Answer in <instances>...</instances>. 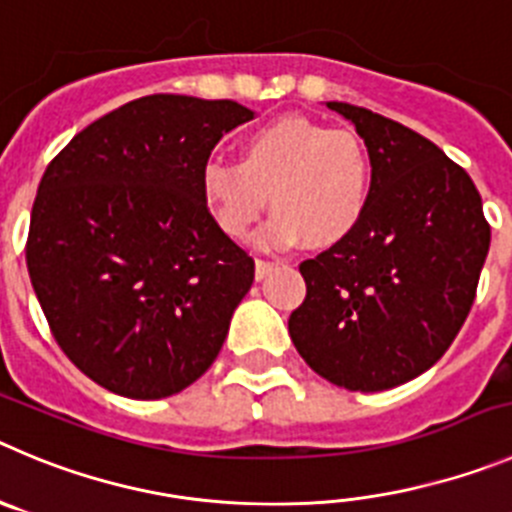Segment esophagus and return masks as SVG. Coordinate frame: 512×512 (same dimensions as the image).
<instances>
[{
	"instance_id": "1",
	"label": "esophagus",
	"mask_w": 512,
	"mask_h": 512,
	"mask_svg": "<svg viewBox=\"0 0 512 512\" xmlns=\"http://www.w3.org/2000/svg\"><path fill=\"white\" fill-rule=\"evenodd\" d=\"M272 267H275V262H270V260H255V278L257 280H262V278H267V272L272 270Z\"/></svg>"
}]
</instances>
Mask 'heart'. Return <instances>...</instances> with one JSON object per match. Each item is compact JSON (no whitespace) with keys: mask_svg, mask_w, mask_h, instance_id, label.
Wrapping results in <instances>:
<instances>
[{"mask_svg":"<svg viewBox=\"0 0 512 512\" xmlns=\"http://www.w3.org/2000/svg\"><path fill=\"white\" fill-rule=\"evenodd\" d=\"M204 204L232 240H245L270 202L257 245L303 242L328 250L361 224L371 202L374 161L358 133L305 116H283L242 138L240 164L212 161L199 176Z\"/></svg>","mask_w":512,"mask_h":512,"instance_id":"heart-1","label":"heart"}]
</instances>
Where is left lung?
I'll list each match as a JSON object with an SVG mask.
<instances>
[{"label":"left lung","instance_id":"obj_1","mask_svg":"<svg viewBox=\"0 0 512 512\" xmlns=\"http://www.w3.org/2000/svg\"><path fill=\"white\" fill-rule=\"evenodd\" d=\"M374 161L364 219L300 262L303 305L288 331L305 364L348 391H384L432 369L460 333L490 250L480 191L412 128L348 103Z\"/></svg>","mask_w":512,"mask_h":512}]
</instances>
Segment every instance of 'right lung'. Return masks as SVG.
Masks as SVG:
<instances>
[{
	"mask_svg": "<svg viewBox=\"0 0 512 512\" xmlns=\"http://www.w3.org/2000/svg\"><path fill=\"white\" fill-rule=\"evenodd\" d=\"M252 118L234 100L146 95L47 166L27 270L57 346L103 389L164 399L214 364L255 260L217 227L199 176Z\"/></svg>",
	"mask_w": 512,
	"mask_h": 512,
	"instance_id": "add662e5",
	"label": "right lung"
}]
</instances>
